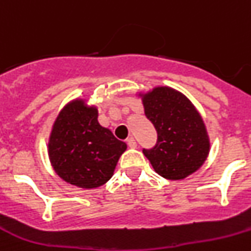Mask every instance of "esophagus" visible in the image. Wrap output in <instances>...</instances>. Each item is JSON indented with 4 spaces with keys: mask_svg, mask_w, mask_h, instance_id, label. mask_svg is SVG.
Here are the masks:
<instances>
[{
    "mask_svg": "<svg viewBox=\"0 0 251 251\" xmlns=\"http://www.w3.org/2000/svg\"><path fill=\"white\" fill-rule=\"evenodd\" d=\"M127 146L130 147V149H136V146H137L136 140L133 139V137H128V139H127Z\"/></svg>",
    "mask_w": 251,
    "mask_h": 251,
    "instance_id": "34e87169",
    "label": "esophagus"
}]
</instances>
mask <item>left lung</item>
<instances>
[{
    "label": "left lung",
    "instance_id": "8db88e82",
    "mask_svg": "<svg viewBox=\"0 0 251 251\" xmlns=\"http://www.w3.org/2000/svg\"><path fill=\"white\" fill-rule=\"evenodd\" d=\"M146 118L157 132L156 145L142 152L167 179H183L204 163L209 151L202 118L183 94L156 88L144 97Z\"/></svg>",
    "mask_w": 251,
    "mask_h": 251
}]
</instances>
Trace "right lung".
Masks as SVG:
<instances>
[{
  "mask_svg": "<svg viewBox=\"0 0 251 251\" xmlns=\"http://www.w3.org/2000/svg\"><path fill=\"white\" fill-rule=\"evenodd\" d=\"M126 150L98 123V110L75 100L63 109L49 139V158L60 178L80 188H97L111 178Z\"/></svg>",
  "mask_w": 251,
  "mask_h": 251,
  "instance_id": "add662e5",
  "label": "right lung"
}]
</instances>
